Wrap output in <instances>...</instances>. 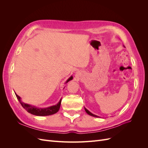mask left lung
I'll list each match as a JSON object with an SVG mask.
<instances>
[{
    "label": "left lung",
    "instance_id": "left-lung-1",
    "mask_svg": "<svg viewBox=\"0 0 148 148\" xmlns=\"http://www.w3.org/2000/svg\"><path fill=\"white\" fill-rule=\"evenodd\" d=\"M124 47H125V46H124ZM84 110H85V111H86V112L88 115H91V116H92V117H99V116H97V115H95V114H92L91 112H89L88 109H86V108H85V107H84Z\"/></svg>",
    "mask_w": 148,
    "mask_h": 148
}]
</instances>
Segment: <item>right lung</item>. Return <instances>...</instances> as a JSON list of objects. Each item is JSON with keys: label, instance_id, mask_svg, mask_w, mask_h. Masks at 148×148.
<instances>
[{"label": "right lung", "instance_id": "1", "mask_svg": "<svg viewBox=\"0 0 148 148\" xmlns=\"http://www.w3.org/2000/svg\"><path fill=\"white\" fill-rule=\"evenodd\" d=\"M71 79H73L72 76H71V77L66 80L65 83H67ZM15 95L17 97L18 100L19 101L21 105L22 106V107H23V108L28 112L36 116H47V115L54 114L59 111L60 107V104H61L62 99H60L59 102H58L56 105L48 107H46V108H39V107H37L35 106L26 104V103L23 102L21 101V97L19 96H18L16 93H15Z\"/></svg>", "mask_w": 148, "mask_h": 148}]
</instances>
